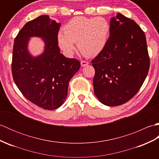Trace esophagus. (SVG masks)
I'll return each mask as SVG.
<instances>
[{
  "mask_svg": "<svg viewBox=\"0 0 159 159\" xmlns=\"http://www.w3.org/2000/svg\"><path fill=\"white\" fill-rule=\"evenodd\" d=\"M89 64V63L87 61H84V60H82L81 61H80V65H81L82 67H84V66H86Z\"/></svg>",
  "mask_w": 159,
  "mask_h": 159,
  "instance_id": "34e87169",
  "label": "esophagus"
}]
</instances>
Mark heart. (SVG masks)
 I'll return each mask as SVG.
<instances>
[{"instance_id":"1","label":"heart","mask_w":159,"mask_h":159,"mask_svg":"<svg viewBox=\"0 0 159 159\" xmlns=\"http://www.w3.org/2000/svg\"><path fill=\"white\" fill-rule=\"evenodd\" d=\"M57 35L58 44L67 55L74 52V43L83 55L95 57L105 48L111 33V24L103 17L76 16L63 26Z\"/></svg>"}]
</instances>
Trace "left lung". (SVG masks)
I'll list each match as a JSON object with an SVG mask.
<instances>
[{
  "instance_id": "left-lung-1",
  "label": "left lung",
  "mask_w": 159,
  "mask_h": 159,
  "mask_svg": "<svg viewBox=\"0 0 159 159\" xmlns=\"http://www.w3.org/2000/svg\"><path fill=\"white\" fill-rule=\"evenodd\" d=\"M102 51L92 61L94 93L107 106L121 105L136 95L150 68L146 35L134 21L118 13Z\"/></svg>"
}]
</instances>
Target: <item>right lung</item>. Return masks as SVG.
I'll list each match as a JSON object with an SVG mask.
<instances>
[{"label":"right lung","mask_w":159,"mask_h":159,"mask_svg":"<svg viewBox=\"0 0 159 159\" xmlns=\"http://www.w3.org/2000/svg\"><path fill=\"white\" fill-rule=\"evenodd\" d=\"M60 24L48 15L28 22L16 37L11 72L16 86L26 99L46 110L61 106L67 95L70 79L79 71L80 63L60 53L57 35ZM38 36L45 42L42 56L33 58L26 49L30 36Z\"/></svg>","instance_id":"obj_1"}]
</instances>
